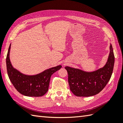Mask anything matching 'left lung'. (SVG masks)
<instances>
[{
    "label": "left lung",
    "mask_w": 123,
    "mask_h": 123,
    "mask_svg": "<svg viewBox=\"0 0 123 123\" xmlns=\"http://www.w3.org/2000/svg\"><path fill=\"white\" fill-rule=\"evenodd\" d=\"M115 56L111 44L107 61L103 68L92 72L66 67L68 74L70 90L78 97L96 95L103 89L110 80L113 73Z\"/></svg>",
    "instance_id": "8db88e82"
}]
</instances>
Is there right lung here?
<instances>
[{
    "label": "right lung",
    "instance_id": "1",
    "mask_svg": "<svg viewBox=\"0 0 123 123\" xmlns=\"http://www.w3.org/2000/svg\"><path fill=\"white\" fill-rule=\"evenodd\" d=\"M10 44L6 57L7 74L10 81L18 92L28 97H41L48 91L51 75L61 68V65L44 70L35 75L23 74L12 67L10 61Z\"/></svg>",
    "mask_w": 123,
    "mask_h": 123
}]
</instances>
